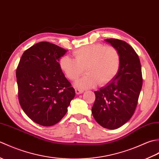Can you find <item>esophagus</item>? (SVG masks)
Masks as SVG:
<instances>
[{
    "instance_id": "obj_1",
    "label": "esophagus",
    "mask_w": 159,
    "mask_h": 159,
    "mask_svg": "<svg viewBox=\"0 0 159 159\" xmlns=\"http://www.w3.org/2000/svg\"><path fill=\"white\" fill-rule=\"evenodd\" d=\"M75 92L77 95H79V94H81L83 93V90L80 89H75Z\"/></svg>"
}]
</instances>
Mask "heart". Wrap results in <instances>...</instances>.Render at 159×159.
<instances>
[{
    "label": "heart",
    "mask_w": 159,
    "mask_h": 159,
    "mask_svg": "<svg viewBox=\"0 0 159 159\" xmlns=\"http://www.w3.org/2000/svg\"><path fill=\"white\" fill-rule=\"evenodd\" d=\"M74 54L75 59L69 55L62 57L59 66L71 80H76L85 69L87 74L75 83L79 88H92L98 83L106 85L113 80L119 71L120 55L113 46L94 43L78 49Z\"/></svg>",
    "instance_id": "heart-1"
}]
</instances>
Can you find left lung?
I'll return each mask as SVG.
<instances>
[{"instance_id": "left-lung-1", "label": "left lung", "mask_w": 159, "mask_h": 159, "mask_svg": "<svg viewBox=\"0 0 159 159\" xmlns=\"http://www.w3.org/2000/svg\"><path fill=\"white\" fill-rule=\"evenodd\" d=\"M120 55V66L113 80L94 93L92 109L94 119L102 127L117 129L129 120L135 111L142 87L140 61L132 47L117 39H106Z\"/></svg>"}]
</instances>
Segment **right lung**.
<instances>
[{
    "label": "right lung",
    "instance_id": "obj_1",
    "mask_svg": "<svg viewBox=\"0 0 159 159\" xmlns=\"http://www.w3.org/2000/svg\"><path fill=\"white\" fill-rule=\"evenodd\" d=\"M67 50L42 42L23 53L16 70L19 102L26 116L43 126L58 123L75 96L59 66Z\"/></svg>",
    "mask_w": 159,
    "mask_h": 159
}]
</instances>
